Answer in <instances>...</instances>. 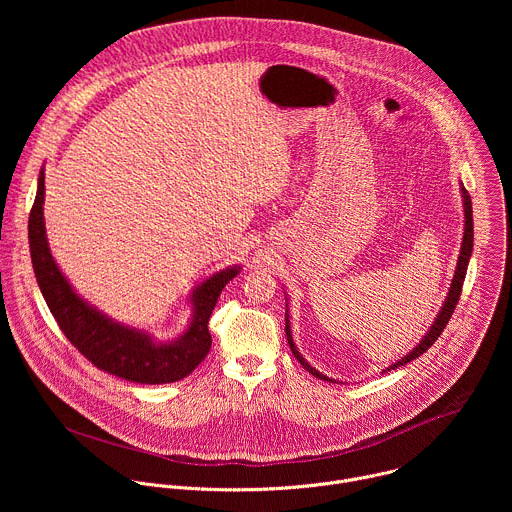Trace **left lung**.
I'll return each mask as SVG.
<instances>
[{
  "mask_svg": "<svg viewBox=\"0 0 512 512\" xmlns=\"http://www.w3.org/2000/svg\"><path fill=\"white\" fill-rule=\"evenodd\" d=\"M462 198H464V218H466V225H464V239H462V249H460V257H458V265H456V273H454V279H452V285H450V291H448V296H446V302H444V306H442V310H440V314H437V318H435V322L431 324V328L427 330V334L421 338V342L409 352V354H405L401 360H397L395 364H391V367L387 369V371H391V369H397V367H403V364H407V362H411V360H415L417 356H421L437 338H440V334L444 332V328H446V324L450 322V318H452V314H454V310H456V306H458V300H460V294H462V285H464V279H466V269H468V261H470V255H472V247H474V221H472V200H470V194L466 192V188L462 186ZM285 336H287V344H289V348H291V352H294V356L300 360V364L302 367L308 371V373H312L316 379H322V381H332V379H328L326 375H322L320 371H316L314 367H310L308 364V360L300 354V350L296 348V344H294V338H291V330H289V314L285 312ZM332 383H336V381H332Z\"/></svg>",
  "mask_w": 512,
  "mask_h": 512,
  "instance_id": "1",
  "label": "left lung"
}]
</instances>
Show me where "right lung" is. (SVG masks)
<instances>
[{
	"instance_id": "add662e5",
	"label": "right lung",
	"mask_w": 512,
	"mask_h": 512,
	"mask_svg": "<svg viewBox=\"0 0 512 512\" xmlns=\"http://www.w3.org/2000/svg\"><path fill=\"white\" fill-rule=\"evenodd\" d=\"M32 267L42 296L72 346L97 369L141 385H164L188 377L210 350L208 320L225 285L241 267L210 275L192 291V320L172 342H156L148 332L123 326L85 302L58 269L44 227V170L28 221Z\"/></svg>"
}]
</instances>
